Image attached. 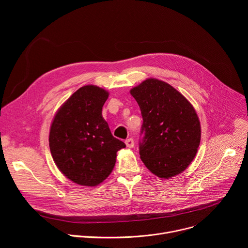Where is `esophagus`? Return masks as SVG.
<instances>
[{
  "mask_svg": "<svg viewBox=\"0 0 248 248\" xmlns=\"http://www.w3.org/2000/svg\"><path fill=\"white\" fill-rule=\"evenodd\" d=\"M125 144H126V147L128 148H132L134 146V141L132 138H127L125 140Z\"/></svg>",
  "mask_w": 248,
  "mask_h": 248,
  "instance_id": "1",
  "label": "esophagus"
}]
</instances>
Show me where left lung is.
Here are the masks:
<instances>
[{
  "mask_svg": "<svg viewBox=\"0 0 248 248\" xmlns=\"http://www.w3.org/2000/svg\"><path fill=\"white\" fill-rule=\"evenodd\" d=\"M143 124L140 158L155 175L170 179L184 171L200 144L201 127L187 99L170 84L148 78L130 90Z\"/></svg>",
  "mask_w": 248,
  "mask_h": 248,
  "instance_id": "8db88e82",
  "label": "left lung"
}]
</instances>
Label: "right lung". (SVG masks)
I'll use <instances>...</instances> for the list:
<instances>
[{
	"mask_svg": "<svg viewBox=\"0 0 248 248\" xmlns=\"http://www.w3.org/2000/svg\"><path fill=\"white\" fill-rule=\"evenodd\" d=\"M109 93L95 85L79 88L57 112L49 145L59 170L72 182L95 186L112 172L117 152L125 147L102 116Z\"/></svg>",
	"mask_w": 248,
	"mask_h": 248,
	"instance_id": "obj_1",
	"label": "right lung"
}]
</instances>
